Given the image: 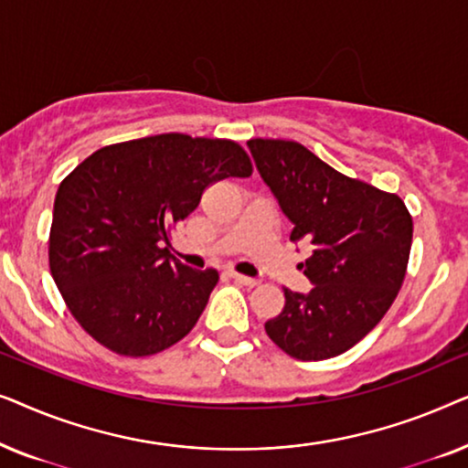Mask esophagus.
Here are the masks:
<instances>
[{"label": "esophagus", "mask_w": 468, "mask_h": 468, "mask_svg": "<svg viewBox=\"0 0 468 468\" xmlns=\"http://www.w3.org/2000/svg\"><path fill=\"white\" fill-rule=\"evenodd\" d=\"M232 274V279L234 281H239L240 285H247V287H255V285H260V279H253V277H245V274H240V272H229Z\"/></svg>", "instance_id": "34e87169"}]
</instances>
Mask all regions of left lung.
Listing matches in <instances>:
<instances>
[{
  "mask_svg": "<svg viewBox=\"0 0 468 468\" xmlns=\"http://www.w3.org/2000/svg\"><path fill=\"white\" fill-rule=\"evenodd\" d=\"M247 146L292 221L290 240L313 245L303 264L311 292L285 290L266 335L298 360L335 357L392 306L411 251V215L396 194L341 175L293 140L253 138Z\"/></svg>",
  "mask_w": 468,
  "mask_h": 468,
  "instance_id": "left-lung-1",
  "label": "left lung"
}]
</instances>
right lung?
I'll list each match as a JSON object with an SVG mask.
<instances>
[{
  "label": "right lung",
  "mask_w": 468,
  "mask_h": 468,
  "mask_svg": "<svg viewBox=\"0 0 468 468\" xmlns=\"http://www.w3.org/2000/svg\"><path fill=\"white\" fill-rule=\"evenodd\" d=\"M228 176H251L249 155L232 140L159 133L104 146L63 178L50 272L95 341L143 357L189 335L219 274L170 255L168 229Z\"/></svg>",
  "instance_id": "right-lung-1"
}]
</instances>
